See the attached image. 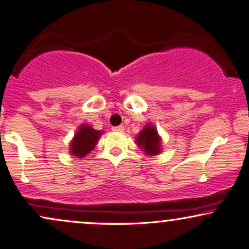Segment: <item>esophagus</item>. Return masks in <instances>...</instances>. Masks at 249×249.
Segmentation results:
<instances>
[{"mask_svg":"<svg viewBox=\"0 0 249 249\" xmlns=\"http://www.w3.org/2000/svg\"><path fill=\"white\" fill-rule=\"evenodd\" d=\"M112 130L119 131V133H122V131L124 130V125H118V127H113Z\"/></svg>","mask_w":249,"mask_h":249,"instance_id":"obj_1","label":"esophagus"}]
</instances>
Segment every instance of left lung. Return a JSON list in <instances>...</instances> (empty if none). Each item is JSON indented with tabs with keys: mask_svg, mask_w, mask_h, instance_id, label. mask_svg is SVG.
<instances>
[{
	"mask_svg": "<svg viewBox=\"0 0 249 249\" xmlns=\"http://www.w3.org/2000/svg\"><path fill=\"white\" fill-rule=\"evenodd\" d=\"M136 144L144 154L155 156L162 151V137L153 124H148L135 137Z\"/></svg>",
	"mask_w": 249,
	"mask_h": 249,
	"instance_id": "1",
	"label": "left lung"
}]
</instances>
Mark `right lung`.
Listing matches in <instances>:
<instances>
[{
  "instance_id": "obj_1",
  "label": "right lung",
  "mask_w": 249,
  "mask_h": 249,
  "mask_svg": "<svg viewBox=\"0 0 249 249\" xmlns=\"http://www.w3.org/2000/svg\"><path fill=\"white\" fill-rule=\"evenodd\" d=\"M101 135L102 130H95L86 124H80L70 143V154L72 156L83 159L95 148Z\"/></svg>"
}]
</instances>
